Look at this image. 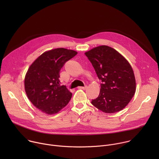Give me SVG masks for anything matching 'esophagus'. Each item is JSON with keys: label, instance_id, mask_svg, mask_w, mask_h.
Instances as JSON below:
<instances>
[{"label": "esophagus", "instance_id": "obj_1", "mask_svg": "<svg viewBox=\"0 0 159 159\" xmlns=\"http://www.w3.org/2000/svg\"><path fill=\"white\" fill-rule=\"evenodd\" d=\"M87 85H85L84 87H78V89H84V90H85V89H87Z\"/></svg>", "mask_w": 159, "mask_h": 159}]
</instances>
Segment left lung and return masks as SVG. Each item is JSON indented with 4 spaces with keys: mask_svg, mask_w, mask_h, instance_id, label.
<instances>
[{
    "mask_svg": "<svg viewBox=\"0 0 159 159\" xmlns=\"http://www.w3.org/2000/svg\"><path fill=\"white\" fill-rule=\"evenodd\" d=\"M101 80L100 93L91 103L106 113L124 109L136 91V80L128 61L118 51L106 45L85 53Z\"/></svg>",
    "mask_w": 159,
    "mask_h": 159,
    "instance_id": "obj_1",
    "label": "left lung"
}]
</instances>
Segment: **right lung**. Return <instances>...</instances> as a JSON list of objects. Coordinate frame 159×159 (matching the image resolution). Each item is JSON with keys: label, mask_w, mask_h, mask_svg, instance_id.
<instances>
[{"label": "right lung", "mask_w": 159, "mask_h": 159, "mask_svg": "<svg viewBox=\"0 0 159 159\" xmlns=\"http://www.w3.org/2000/svg\"><path fill=\"white\" fill-rule=\"evenodd\" d=\"M77 52L63 48L46 51L30 65L25 78V89L32 104L47 115H55L70 101L72 94L60 85V71Z\"/></svg>", "instance_id": "add662e5"}]
</instances>
